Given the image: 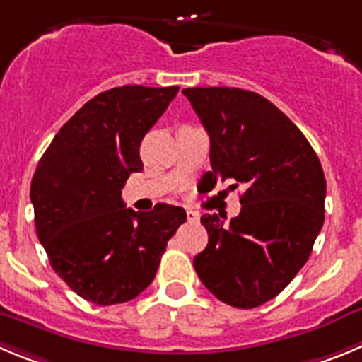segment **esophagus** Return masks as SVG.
<instances>
[{"mask_svg": "<svg viewBox=\"0 0 362 362\" xmlns=\"http://www.w3.org/2000/svg\"><path fill=\"white\" fill-rule=\"evenodd\" d=\"M185 212H187V219H189V221L194 223V221H198V219H200V212L192 211V209H187V211H185Z\"/></svg>", "mask_w": 362, "mask_h": 362, "instance_id": "34e87169", "label": "esophagus"}]
</instances>
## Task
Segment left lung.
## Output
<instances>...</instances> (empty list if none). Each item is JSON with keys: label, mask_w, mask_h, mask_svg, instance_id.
Listing matches in <instances>:
<instances>
[{"label": "left lung", "mask_w": 362, "mask_h": 362, "mask_svg": "<svg viewBox=\"0 0 362 362\" xmlns=\"http://www.w3.org/2000/svg\"><path fill=\"white\" fill-rule=\"evenodd\" d=\"M211 139L212 185H245L241 212L223 223L204 214L209 245L192 264L205 288L238 309L275 298L302 269L325 219L322 164L280 109L234 87L182 90Z\"/></svg>", "instance_id": "8db88e82"}]
</instances>
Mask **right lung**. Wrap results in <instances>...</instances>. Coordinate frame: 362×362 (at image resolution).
<instances>
[{"label": "right lung", "mask_w": 362, "mask_h": 362, "mask_svg": "<svg viewBox=\"0 0 362 362\" xmlns=\"http://www.w3.org/2000/svg\"><path fill=\"white\" fill-rule=\"evenodd\" d=\"M177 93L178 87L143 86L100 93L60 128L33 173L30 200L49 264L98 305L143 293L187 218L168 204L135 212L121 198L130 173L143 171L141 141Z\"/></svg>", "instance_id": "right-lung-1"}]
</instances>
